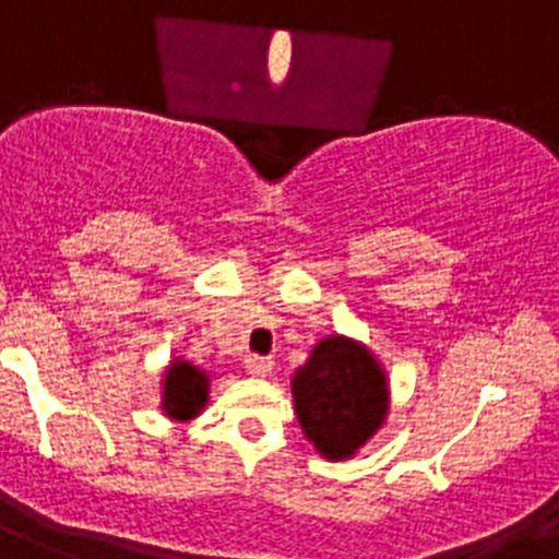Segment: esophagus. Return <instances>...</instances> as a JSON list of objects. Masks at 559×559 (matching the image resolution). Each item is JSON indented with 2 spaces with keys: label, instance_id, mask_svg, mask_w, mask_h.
<instances>
[{
  "label": "esophagus",
  "instance_id": "34e87169",
  "mask_svg": "<svg viewBox=\"0 0 559 559\" xmlns=\"http://www.w3.org/2000/svg\"><path fill=\"white\" fill-rule=\"evenodd\" d=\"M243 364L251 374H260V378L271 374V369H274V360L265 358V355H246Z\"/></svg>",
  "mask_w": 559,
  "mask_h": 559
}]
</instances>
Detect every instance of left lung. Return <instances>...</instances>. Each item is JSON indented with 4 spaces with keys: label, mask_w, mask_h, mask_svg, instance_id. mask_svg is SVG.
Returning a JSON list of instances; mask_svg holds the SVG:
<instances>
[{
    "label": "left lung",
    "mask_w": 559,
    "mask_h": 559,
    "mask_svg": "<svg viewBox=\"0 0 559 559\" xmlns=\"http://www.w3.org/2000/svg\"><path fill=\"white\" fill-rule=\"evenodd\" d=\"M296 419L324 459L355 456L389 414V383L360 341L328 335L290 380Z\"/></svg>",
    "instance_id": "1"
}]
</instances>
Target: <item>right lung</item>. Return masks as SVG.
<instances>
[{
  "label": "right lung",
  "instance_id": "right-lung-1",
  "mask_svg": "<svg viewBox=\"0 0 559 559\" xmlns=\"http://www.w3.org/2000/svg\"><path fill=\"white\" fill-rule=\"evenodd\" d=\"M162 386H165L162 389V412L170 419H179V423L199 417L204 412L206 400H210V374L204 369L192 367L190 360H173Z\"/></svg>",
  "mask_w": 559,
  "mask_h": 559
}]
</instances>
